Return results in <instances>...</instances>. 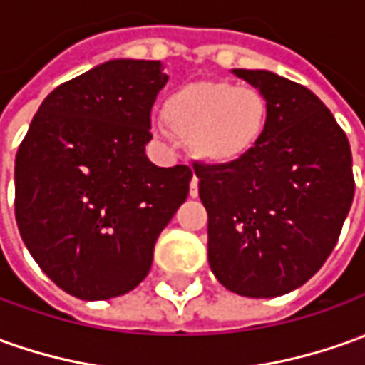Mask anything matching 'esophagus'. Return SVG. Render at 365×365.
<instances>
[{
	"label": "esophagus",
	"mask_w": 365,
	"mask_h": 365,
	"mask_svg": "<svg viewBox=\"0 0 365 365\" xmlns=\"http://www.w3.org/2000/svg\"><path fill=\"white\" fill-rule=\"evenodd\" d=\"M197 183H200V180L193 175L192 183H190V195H192V197H197Z\"/></svg>",
	"instance_id": "1"
}]
</instances>
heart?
<instances>
[{"label": "heart", "instance_id": "obj_1", "mask_svg": "<svg viewBox=\"0 0 365 365\" xmlns=\"http://www.w3.org/2000/svg\"><path fill=\"white\" fill-rule=\"evenodd\" d=\"M163 123L190 151L212 165L242 162L264 141L269 128V101L252 86L225 79L192 81L170 93L162 108Z\"/></svg>", "mask_w": 365, "mask_h": 365}]
</instances>
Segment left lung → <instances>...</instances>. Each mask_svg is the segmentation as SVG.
<instances>
[{"mask_svg": "<svg viewBox=\"0 0 365 365\" xmlns=\"http://www.w3.org/2000/svg\"><path fill=\"white\" fill-rule=\"evenodd\" d=\"M269 101V128L232 165L193 163L214 276L245 297L306 284L338 244L354 200L351 150L322 99L264 69H234Z\"/></svg>", "mask_w": 365, "mask_h": 365, "instance_id": "8db88e82", "label": "left lung"}]
</instances>
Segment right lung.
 I'll use <instances>...</instances> for the list:
<instances>
[{
  "label": "right lung",
  "instance_id": "right-lung-1",
  "mask_svg": "<svg viewBox=\"0 0 365 365\" xmlns=\"http://www.w3.org/2000/svg\"><path fill=\"white\" fill-rule=\"evenodd\" d=\"M160 61L113 59L39 106L16 155V220L37 266L81 299L128 294L190 193L187 165L145 155Z\"/></svg>",
  "mask_w": 365,
  "mask_h": 365
}]
</instances>
